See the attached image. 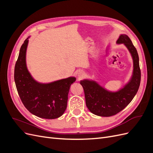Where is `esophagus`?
<instances>
[{"mask_svg": "<svg viewBox=\"0 0 153 153\" xmlns=\"http://www.w3.org/2000/svg\"><path fill=\"white\" fill-rule=\"evenodd\" d=\"M84 71H82V70H80V71H78V78H82L83 76H84Z\"/></svg>", "mask_w": 153, "mask_h": 153, "instance_id": "esophagus-1", "label": "esophagus"}]
</instances>
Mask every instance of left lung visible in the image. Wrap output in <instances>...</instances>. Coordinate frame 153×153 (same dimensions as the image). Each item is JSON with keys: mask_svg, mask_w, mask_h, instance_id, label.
Returning <instances> with one entry per match:
<instances>
[{"mask_svg": "<svg viewBox=\"0 0 153 153\" xmlns=\"http://www.w3.org/2000/svg\"><path fill=\"white\" fill-rule=\"evenodd\" d=\"M117 44H124L133 59V71L130 80L116 92L109 91L94 80L80 82L84 90L85 103L90 112L101 117H110L121 112L131 102L139 88L141 73L137 49L126 34H121Z\"/></svg>", "mask_w": 153, "mask_h": 153, "instance_id": "obj_1", "label": "left lung"}]
</instances>
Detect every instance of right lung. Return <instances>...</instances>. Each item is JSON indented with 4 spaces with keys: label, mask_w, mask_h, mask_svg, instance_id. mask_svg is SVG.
<instances>
[{
    "label": "right lung",
    "mask_w": 153,
    "mask_h": 153,
    "mask_svg": "<svg viewBox=\"0 0 153 153\" xmlns=\"http://www.w3.org/2000/svg\"><path fill=\"white\" fill-rule=\"evenodd\" d=\"M27 38L23 43L15 67V82L18 93L29 112L43 119H56L65 112L70 86L76 81L73 76L47 84L37 82L26 64Z\"/></svg>",
    "instance_id": "obj_1"
}]
</instances>
